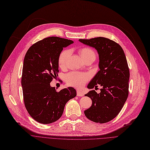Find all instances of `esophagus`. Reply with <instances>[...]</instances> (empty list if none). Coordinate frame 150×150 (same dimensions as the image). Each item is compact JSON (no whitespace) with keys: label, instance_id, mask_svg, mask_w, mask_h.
<instances>
[{"label":"esophagus","instance_id":"esophagus-1","mask_svg":"<svg viewBox=\"0 0 150 150\" xmlns=\"http://www.w3.org/2000/svg\"><path fill=\"white\" fill-rule=\"evenodd\" d=\"M77 96H79V97H81V96H83V95L82 93H81L79 90H77Z\"/></svg>","mask_w":150,"mask_h":150}]
</instances>
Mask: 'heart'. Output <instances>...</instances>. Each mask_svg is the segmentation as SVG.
<instances>
[{
	"label": "heart",
	"instance_id": "b5f03b06",
	"mask_svg": "<svg viewBox=\"0 0 150 150\" xmlns=\"http://www.w3.org/2000/svg\"><path fill=\"white\" fill-rule=\"evenodd\" d=\"M70 52L68 50L63 51L58 59L59 65L60 68H65L66 67ZM79 54L83 60L87 59L90 57H95V54L93 50L88 47H83L79 51ZM89 79V75L87 73H79V72H71L67 74L65 76V80L67 83L71 86L75 88H81L87 82Z\"/></svg>",
	"mask_w": 150,
	"mask_h": 150
}]
</instances>
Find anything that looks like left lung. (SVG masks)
I'll return each mask as SVG.
<instances>
[{"instance_id": "8db88e82", "label": "left lung", "mask_w": 150, "mask_h": 150, "mask_svg": "<svg viewBox=\"0 0 150 150\" xmlns=\"http://www.w3.org/2000/svg\"><path fill=\"white\" fill-rule=\"evenodd\" d=\"M82 43L94 47L99 55V70L87 85L90 89L102 88L97 93L90 90L85 95L91 98L92 104L84 111L85 115L95 123H105L117 116L129 93V69L122 47L111 40L97 37L79 39Z\"/></svg>"}]
</instances>
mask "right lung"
I'll list each match as a JSON object with an SVG mask.
<instances>
[{
    "instance_id": "1",
    "label": "right lung",
    "mask_w": 150,
    "mask_h": 150,
    "mask_svg": "<svg viewBox=\"0 0 150 150\" xmlns=\"http://www.w3.org/2000/svg\"><path fill=\"white\" fill-rule=\"evenodd\" d=\"M72 40L57 37L46 38L33 45L25 55L21 85L25 108L37 122L49 124L62 115L65 104L76 96L73 87L57 91L50 85L58 76L59 57Z\"/></svg>"
}]
</instances>
